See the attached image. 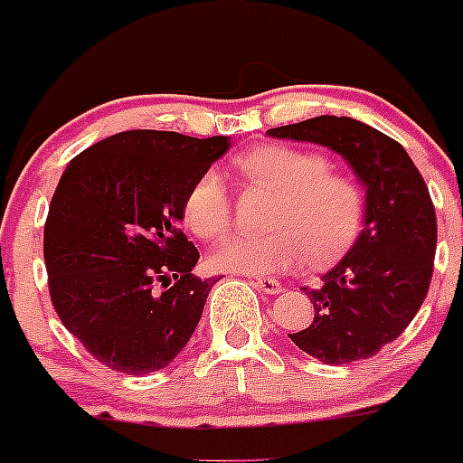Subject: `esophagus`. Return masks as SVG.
<instances>
[{
    "label": "esophagus",
    "instance_id": "obj_1",
    "mask_svg": "<svg viewBox=\"0 0 463 463\" xmlns=\"http://www.w3.org/2000/svg\"><path fill=\"white\" fill-rule=\"evenodd\" d=\"M255 287H258L260 291L269 293V296H275V293L284 291L282 282H278V279H273V278H258L255 279Z\"/></svg>",
    "mask_w": 463,
    "mask_h": 463
}]
</instances>
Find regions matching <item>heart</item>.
<instances>
[{
	"instance_id": "heart-1",
	"label": "heart",
	"mask_w": 463,
	"mask_h": 463,
	"mask_svg": "<svg viewBox=\"0 0 463 463\" xmlns=\"http://www.w3.org/2000/svg\"><path fill=\"white\" fill-rule=\"evenodd\" d=\"M235 170L249 184L275 193L269 213L273 231L228 237L213 253L219 270L266 275L309 260L326 266L343 258L365 223V193L343 172L329 170L318 152L264 143L235 158ZM184 222L202 240H219L231 228V199L222 176L203 172L184 199Z\"/></svg>"
}]
</instances>
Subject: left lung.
Masks as SVG:
<instances>
[{
	"label": "left lung",
	"instance_id": "left-lung-1",
	"mask_svg": "<svg viewBox=\"0 0 463 463\" xmlns=\"http://www.w3.org/2000/svg\"><path fill=\"white\" fill-rule=\"evenodd\" d=\"M273 138L338 152L365 185V226L320 288H305L314 322L288 338L326 365L374 356L399 338L430 287L437 217L421 172L403 145L347 116H316L269 129Z\"/></svg>",
	"mask_w": 463,
	"mask_h": 463
}]
</instances>
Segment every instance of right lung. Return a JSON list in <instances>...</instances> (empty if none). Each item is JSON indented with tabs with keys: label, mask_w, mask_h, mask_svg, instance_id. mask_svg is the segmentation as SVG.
I'll return each mask as SVG.
<instances>
[{
	"label": "right lung",
	"mask_w": 463,
	"mask_h": 463,
	"mask_svg": "<svg viewBox=\"0 0 463 463\" xmlns=\"http://www.w3.org/2000/svg\"><path fill=\"white\" fill-rule=\"evenodd\" d=\"M228 147V137L129 129L64 170L44 223L51 302L109 370H163L197 329L217 279L193 275L199 250L179 222L190 185Z\"/></svg>",
	"instance_id": "1"
}]
</instances>
